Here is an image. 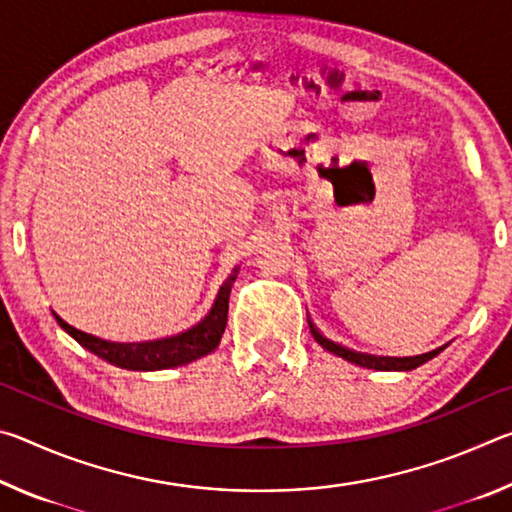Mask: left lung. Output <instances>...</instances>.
Wrapping results in <instances>:
<instances>
[{
    "mask_svg": "<svg viewBox=\"0 0 512 512\" xmlns=\"http://www.w3.org/2000/svg\"><path fill=\"white\" fill-rule=\"evenodd\" d=\"M309 329H311V334H314L316 343L323 345L327 352H332V354H336V357H341V359L350 361V363H357V366H363V368H375V370H413V368H418V366H422V363H427L429 359L436 357L438 352H443V348H438V350H431L427 354H418V357H375V354L354 352L350 348H343V345H339V343L325 339V336L318 332V329L314 327V323H311V320H309Z\"/></svg>",
    "mask_w": 512,
    "mask_h": 512,
    "instance_id": "obj_1",
    "label": "left lung"
}]
</instances>
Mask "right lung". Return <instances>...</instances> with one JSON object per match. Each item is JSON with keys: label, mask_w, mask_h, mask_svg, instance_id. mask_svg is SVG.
Instances as JSON below:
<instances>
[{"label": "right lung", "mask_w": 512, "mask_h": 512, "mask_svg": "<svg viewBox=\"0 0 512 512\" xmlns=\"http://www.w3.org/2000/svg\"><path fill=\"white\" fill-rule=\"evenodd\" d=\"M237 273H239V266L232 268L228 280L221 284L219 296H216L210 314H207L201 323L194 325L192 329H187L183 334L169 336V339L144 341V343H112L67 325L58 314H54V318L74 341H79L85 350L94 352L103 361L112 363V366H119L126 370H164V368L185 366V363H192L196 359L205 357V354H210L212 350H216V345L221 343L225 325H228L230 289H232V282L237 280Z\"/></svg>", "instance_id": "1"}]
</instances>
